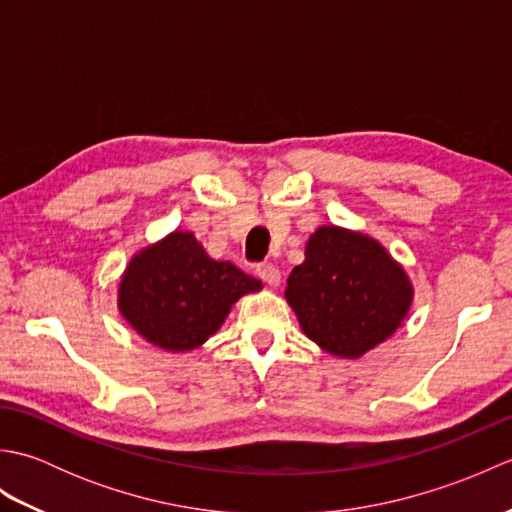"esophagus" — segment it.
Returning a JSON list of instances; mask_svg holds the SVG:
<instances>
[{
  "mask_svg": "<svg viewBox=\"0 0 512 512\" xmlns=\"http://www.w3.org/2000/svg\"><path fill=\"white\" fill-rule=\"evenodd\" d=\"M255 275L264 281V284H268L270 288H275V286H279V281H281V275H279V270L273 266V264H257L255 266Z\"/></svg>",
  "mask_w": 512,
  "mask_h": 512,
  "instance_id": "obj_1",
  "label": "esophagus"
}]
</instances>
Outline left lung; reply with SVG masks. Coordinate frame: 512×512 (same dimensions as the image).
Returning a JSON list of instances; mask_svg holds the SVG:
<instances>
[{
    "instance_id": "left-lung-1",
    "label": "left lung",
    "mask_w": 512,
    "mask_h": 512,
    "mask_svg": "<svg viewBox=\"0 0 512 512\" xmlns=\"http://www.w3.org/2000/svg\"><path fill=\"white\" fill-rule=\"evenodd\" d=\"M286 299L314 343L356 358L394 334L409 310L411 286L374 239L323 226L310 237L306 262L292 268Z\"/></svg>"
}]
</instances>
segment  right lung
<instances>
[{
	"mask_svg": "<svg viewBox=\"0 0 512 512\" xmlns=\"http://www.w3.org/2000/svg\"><path fill=\"white\" fill-rule=\"evenodd\" d=\"M262 288L231 262H213L191 233H171L129 262L118 308L147 341L193 350L224 323L233 303Z\"/></svg>",
	"mask_w": 512,
	"mask_h": 512,
	"instance_id": "right-lung-1",
	"label": "right lung"
}]
</instances>
